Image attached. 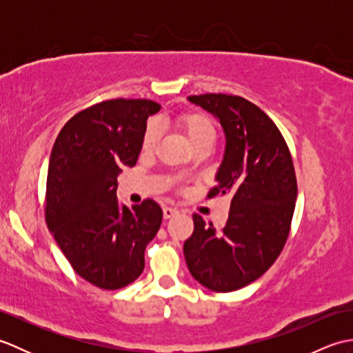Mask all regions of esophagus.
Wrapping results in <instances>:
<instances>
[{
  "mask_svg": "<svg viewBox=\"0 0 353 353\" xmlns=\"http://www.w3.org/2000/svg\"><path fill=\"white\" fill-rule=\"evenodd\" d=\"M176 214H179V209L177 208H171V206H165L163 208V216H165V219H171V216H174Z\"/></svg>",
  "mask_w": 353,
  "mask_h": 353,
  "instance_id": "esophagus-1",
  "label": "esophagus"
}]
</instances>
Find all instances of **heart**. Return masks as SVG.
Masks as SVG:
<instances>
[{
  "mask_svg": "<svg viewBox=\"0 0 353 353\" xmlns=\"http://www.w3.org/2000/svg\"><path fill=\"white\" fill-rule=\"evenodd\" d=\"M174 124L188 138L192 148L199 145H212L215 139V125L212 119L201 112H181L174 118ZM157 141L156 125L150 123L142 137V152H152Z\"/></svg>",
  "mask_w": 353,
  "mask_h": 353,
  "instance_id": "heart-1",
  "label": "heart"
}]
</instances>
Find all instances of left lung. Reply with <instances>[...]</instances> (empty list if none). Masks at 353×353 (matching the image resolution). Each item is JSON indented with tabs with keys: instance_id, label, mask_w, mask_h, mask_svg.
Listing matches in <instances>:
<instances>
[{
	"instance_id": "8db88e82",
	"label": "left lung",
	"mask_w": 353,
	"mask_h": 353,
	"mask_svg": "<svg viewBox=\"0 0 353 353\" xmlns=\"http://www.w3.org/2000/svg\"><path fill=\"white\" fill-rule=\"evenodd\" d=\"M211 112L226 133V153L208 199L230 194L229 219L221 230L199 214L183 244L194 279L216 292L256 281L274 264L287 243L297 182L281 130L256 104L238 95H191Z\"/></svg>"
}]
</instances>
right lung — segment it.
<instances>
[{"instance_id":"add662e5","label":"right lung","mask_w":353,"mask_h":353,"mask_svg":"<svg viewBox=\"0 0 353 353\" xmlns=\"http://www.w3.org/2000/svg\"><path fill=\"white\" fill-rule=\"evenodd\" d=\"M159 110L153 100H104L74 115L52 145L45 221L74 272L103 290L138 279L161 228L154 200L127 208L117 199V177L137 163L147 118Z\"/></svg>"}]
</instances>
